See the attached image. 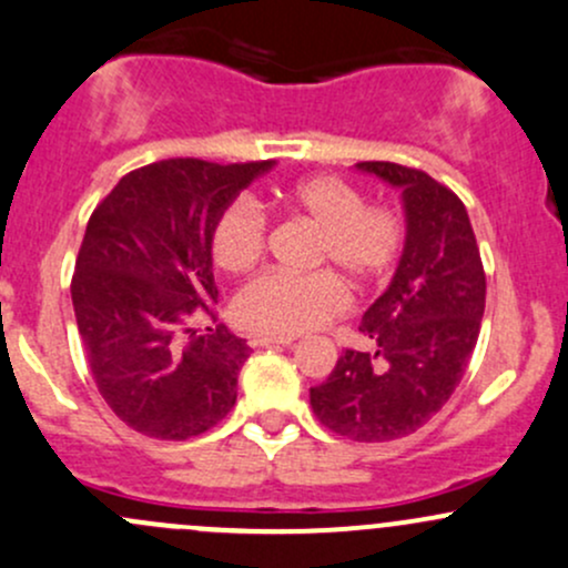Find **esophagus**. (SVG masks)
<instances>
[{"mask_svg": "<svg viewBox=\"0 0 568 568\" xmlns=\"http://www.w3.org/2000/svg\"><path fill=\"white\" fill-rule=\"evenodd\" d=\"M253 348H268V345H294V337H266V334H255L250 337Z\"/></svg>", "mask_w": 568, "mask_h": 568, "instance_id": "esophagus-1", "label": "esophagus"}]
</instances>
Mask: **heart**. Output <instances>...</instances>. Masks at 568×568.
I'll return each mask as SVG.
<instances>
[{
	"mask_svg": "<svg viewBox=\"0 0 568 568\" xmlns=\"http://www.w3.org/2000/svg\"><path fill=\"white\" fill-rule=\"evenodd\" d=\"M288 212L318 229L310 264H329L356 285L384 283L405 250V217L394 206L367 204L359 187L339 176H313L277 190ZM266 214L253 199H234L212 225V258L225 272H247L264 255ZM348 291L332 268L307 274L266 272L234 300V318L247 332L294 337L339 315Z\"/></svg>",
	"mask_w": 568,
	"mask_h": 568,
	"instance_id": "1",
	"label": "heart"
}]
</instances>
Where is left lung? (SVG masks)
<instances>
[{"mask_svg": "<svg viewBox=\"0 0 568 568\" xmlns=\"http://www.w3.org/2000/svg\"><path fill=\"white\" fill-rule=\"evenodd\" d=\"M362 171L403 190V258L364 313L367 351L345 348L310 389L313 414L351 440H394L427 425L463 381L485 315L487 277L465 204L408 165L367 160Z\"/></svg>", "mask_w": 568, "mask_h": 568, "instance_id": "8db88e82", "label": "left lung"}]
</instances>
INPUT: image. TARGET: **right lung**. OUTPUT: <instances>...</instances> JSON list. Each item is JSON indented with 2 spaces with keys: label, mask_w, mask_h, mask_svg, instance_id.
Instances as JSON below:
<instances>
[{
  "label": "right lung",
  "mask_w": 568,
  "mask_h": 568,
  "mask_svg": "<svg viewBox=\"0 0 568 568\" xmlns=\"http://www.w3.org/2000/svg\"><path fill=\"white\" fill-rule=\"evenodd\" d=\"M268 169L160 160L94 206L70 294L98 392L135 433L187 440L234 408L250 345L217 324L212 225ZM199 317L213 321L206 333Z\"/></svg>",
  "instance_id": "right-lung-1"
}]
</instances>
